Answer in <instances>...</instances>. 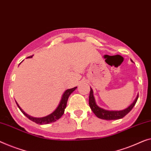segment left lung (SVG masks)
<instances>
[{"instance_id": "1", "label": "left lung", "mask_w": 151, "mask_h": 151, "mask_svg": "<svg viewBox=\"0 0 151 151\" xmlns=\"http://www.w3.org/2000/svg\"><path fill=\"white\" fill-rule=\"evenodd\" d=\"M132 62V60H131ZM138 94L137 95L136 98L134 100V102L130 104L129 106L123 110H121V111H109V110H105L102 108H100V106L96 104L95 98L93 96V90L90 87V93H89V106L91 108V111H93L94 114L97 117L104 119V120H116V119H120L124 117L126 114L129 113L131 111V110L133 109V107L136 104V103L138 100Z\"/></svg>"}]
</instances>
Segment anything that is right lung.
Masks as SVG:
<instances>
[{"instance_id":"1","label":"right lung","mask_w":151,"mask_h":151,"mask_svg":"<svg viewBox=\"0 0 151 151\" xmlns=\"http://www.w3.org/2000/svg\"><path fill=\"white\" fill-rule=\"evenodd\" d=\"M28 58H32V56H30V57H28ZM76 88H77V87H74V88H72V89H66V91H64V93H63L59 104H58V107L56 108L55 111H54L53 112H51V114H48V115L43 116V117H34V116L29 115V114L26 113V112L21 109V107L19 106L17 102H16V104L20 111H22V113H23L24 115L26 116V117H28L29 119H30V120L33 121V122H35L36 123H37V124H39V125L48 124V123L55 122V121L58 120V119H59L63 115V114H64V110L66 107L67 101H68V97Z\"/></svg>"}]
</instances>
